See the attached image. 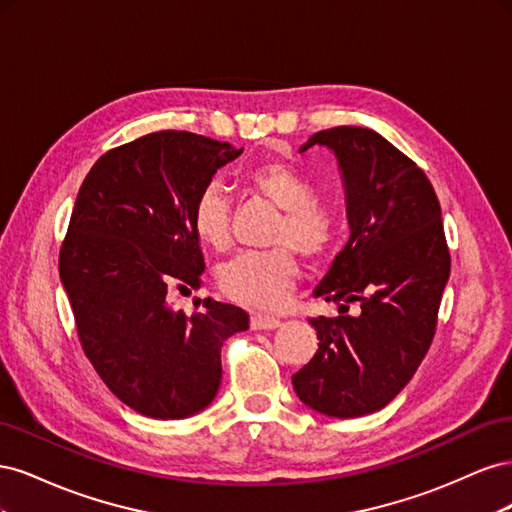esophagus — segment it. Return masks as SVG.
<instances>
[{"mask_svg": "<svg viewBox=\"0 0 512 512\" xmlns=\"http://www.w3.org/2000/svg\"><path fill=\"white\" fill-rule=\"evenodd\" d=\"M250 324H252V329H254V331H271V329H277V327H280L282 320H280V318H275V316L254 314V316H252V320H250Z\"/></svg>", "mask_w": 512, "mask_h": 512, "instance_id": "34e87169", "label": "esophagus"}]
</instances>
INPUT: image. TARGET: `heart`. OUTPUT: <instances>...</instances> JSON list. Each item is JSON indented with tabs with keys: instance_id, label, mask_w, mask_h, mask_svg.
Listing matches in <instances>:
<instances>
[{
	"instance_id": "heart-1",
	"label": "heart",
	"mask_w": 512,
	"mask_h": 512,
	"mask_svg": "<svg viewBox=\"0 0 512 512\" xmlns=\"http://www.w3.org/2000/svg\"><path fill=\"white\" fill-rule=\"evenodd\" d=\"M247 183L271 205L284 211L269 245L260 254H239L220 267L218 282L228 299L254 309L280 307L299 277V252L307 260L327 256L337 241L339 213L329 200L316 196V183L286 162H265L247 173ZM196 237L213 250H228L232 241V209L226 190L205 185L194 200Z\"/></svg>"
}]
</instances>
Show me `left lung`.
<instances>
[{"label": "left lung", "mask_w": 512, "mask_h": 512, "mask_svg": "<svg viewBox=\"0 0 512 512\" xmlns=\"http://www.w3.org/2000/svg\"><path fill=\"white\" fill-rule=\"evenodd\" d=\"M329 147L342 170L350 239L314 297L337 318H309L314 359L292 376L312 410L354 418L382 410L404 389L436 335L451 273L442 211L427 175L369 128L316 132L301 151ZM350 302L362 312L348 317Z\"/></svg>", "instance_id": "8db88e82"}]
</instances>
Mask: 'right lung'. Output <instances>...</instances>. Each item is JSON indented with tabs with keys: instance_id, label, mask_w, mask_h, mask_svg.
Segmentation results:
<instances>
[{
	"instance_id": "add662e5",
	"label": "right lung",
	"mask_w": 512,
	"mask_h": 512,
	"mask_svg": "<svg viewBox=\"0 0 512 512\" xmlns=\"http://www.w3.org/2000/svg\"><path fill=\"white\" fill-rule=\"evenodd\" d=\"M243 149L162 130L91 166L59 250L81 346L123 404L151 418L205 410L222 382V344L250 327L241 307L203 301L185 314L170 288H200L205 258L194 200Z\"/></svg>"
}]
</instances>
